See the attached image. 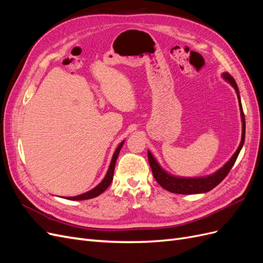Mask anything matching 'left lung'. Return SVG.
Here are the masks:
<instances>
[{"label":"left lung","instance_id":"1","mask_svg":"<svg viewBox=\"0 0 263 263\" xmlns=\"http://www.w3.org/2000/svg\"><path fill=\"white\" fill-rule=\"evenodd\" d=\"M222 77L225 78V80H227L230 84L234 86V89L236 90V93H237L238 101H239V107H240V114H241V121H242V135H241L240 145L236 150L234 156L230 158V160L224 166H222L221 169H219L217 172L212 174V176L204 177V178L173 177V176H171V174L166 173L161 168V166L158 164L154 156L148 151V160H149L151 171H153V174H154V178L156 179V181L159 183V184H160L164 190L169 191V192L177 193V194H198V193L209 192V191L213 190L215 186H217L219 183L226 178L229 171L232 170V168L234 166L238 155H239V153H240V150H241V148L243 146V142H245L246 123H245V114H243L240 97H239V90H238V86H237L235 79L229 73L225 72L224 74H222Z\"/></svg>","mask_w":263,"mask_h":263}]
</instances>
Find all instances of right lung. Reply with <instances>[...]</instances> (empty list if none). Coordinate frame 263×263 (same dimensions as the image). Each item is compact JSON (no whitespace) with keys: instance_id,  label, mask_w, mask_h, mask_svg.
<instances>
[{"instance_id":"right-lung-1","label":"right lung","mask_w":263,"mask_h":263,"mask_svg":"<svg viewBox=\"0 0 263 263\" xmlns=\"http://www.w3.org/2000/svg\"><path fill=\"white\" fill-rule=\"evenodd\" d=\"M123 144L124 141L121 142L119 144V146L117 147V149L115 150V153L113 155V158H112V161H110V164H109V168L107 170V173L105 178L103 179V181L100 183V184L98 186H95L93 190L89 191V192L86 193H83V194H80V195H77V196H71V197H67L68 200H71V201H83V200H90V198H93V197H97L99 196L100 194H102L104 191L109 186L110 183H112L113 181V174H114V169H115V163H116V160H117V157H118V154L119 151H121L122 147H123Z\"/></svg>"}]
</instances>
